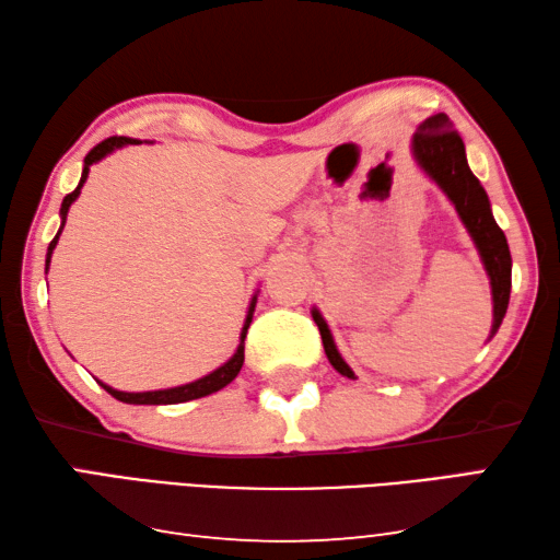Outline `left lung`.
I'll list each match as a JSON object with an SVG mask.
<instances>
[{
	"label": "left lung",
	"instance_id": "obj_1",
	"mask_svg": "<svg viewBox=\"0 0 560 560\" xmlns=\"http://www.w3.org/2000/svg\"><path fill=\"white\" fill-rule=\"evenodd\" d=\"M413 154L419 159L425 174H429L439 186L448 192V198L455 202L457 215L463 218L465 228L470 230L477 249L482 254L485 269L490 273L492 281V296H494V325L492 330L500 328V323L510 306V291H512V254L502 228L497 225L490 210V200L480 186V180L467 166L465 144L457 129H453L451 119L445 112H439L423 121L419 131L413 135ZM313 320L318 325L325 354L335 370L345 377L354 380V372L345 364L338 348H335L332 335L328 325L320 318L318 311H313Z\"/></svg>",
	"mask_w": 560,
	"mask_h": 560
}]
</instances>
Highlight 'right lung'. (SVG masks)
I'll return each mask as SVG.
<instances>
[{"label":"right lung","instance_id":"1","mask_svg":"<svg viewBox=\"0 0 560 560\" xmlns=\"http://www.w3.org/2000/svg\"><path fill=\"white\" fill-rule=\"evenodd\" d=\"M125 144H139V141H137V139H127V137H109V139L100 141L97 147H93V149L88 151V156H85V166H83V176H80L78 188H75L73 192H68V196L63 198V206H60V218H63V222H60V230H63V225H66V215H68L70 202H73V200L78 198L80 188H83V183H85V178H88V171H90V166H93L95 161H100L103 156H107L112 149L125 147ZM60 230H58V235H60ZM58 235H56L54 240H50V245H48V254H46V271H48V261H50V254H54V247H56V242H58ZM252 311H254V303L249 306L245 328H242V338H240V348H237V352L232 354V360L222 364L220 370L210 372L208 377H202V380H198V382H190V384H183V386H174V389L141 392V394L117 392V389H112V386H107V384H103V382H100V384H103L105 389H107L112 396H115V399L125 401V404H183V401H190V399H200V396H208V394H212V392H220L222 386H228L232 380L237 377L240 370H242V364H245V338H247V328H249V323H252Z\"/></svg>","mask_w":560,"mask_h":560}]
</instances>
